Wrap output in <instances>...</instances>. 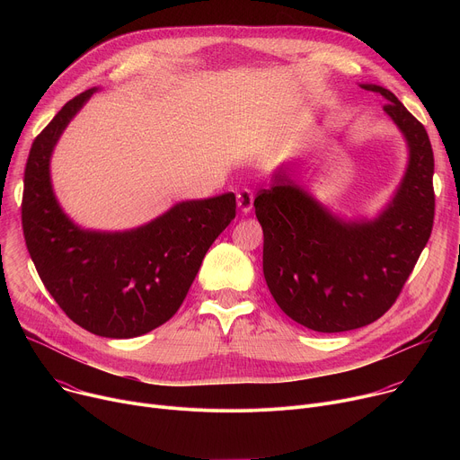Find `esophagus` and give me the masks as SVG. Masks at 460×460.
<instances>
[{
    "instance_id": "34e87169",
    "label": "esophagus",
    "mask_w": 460,
    "mask_h": 460,
    "mask_svg": "<svg viewBox=\"0 0 460 460\" xmlns=\"http://www.w3.org/2000/svg\"><path fill=\"white\" fill-rule=\"evenodd\" d=\"M252 200H254V194H252L251 189H240V190L236 192V204H238V208H240V211H242L243 215L251 213V209H252Z\"/></svg>"
}]
</instances>
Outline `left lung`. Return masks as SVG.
I'll list each match as a JSON object with an SVG mask.
<instances>
[{
  "mask_svg": "<svg viewBox=\"0 0 460 460\" xmlns=\"http://www.w3.org/2000/svg\"><path fill=\"white\" fill-rule=\"evenodd\" d=\"M360 87L385 98L384 111L410 149L387 208L373 220L344 222L295 183L289 167L254 199L268 288L289 318L318 333L349 332L380 318L401 295L433 227L435 160L424 125L391 91Z\"/></svg>",
  "mask_w": 460,
  "mask_h": 460,
  "instance_id": "left-lung-1",
  "label": "left lung"
}]
</instances>
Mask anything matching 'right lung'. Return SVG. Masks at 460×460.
Listing matches in <instances>:
<instances>
[{
	"label": "right lung",
	"instance_id": "right-lung-1",
	"mask_svg": "<svg viewBox=\"0 0 460 460\" xmlns=\"http://www.w3.org/2000/svg\"><path fill=\"white\" fill-rule=\"evenodd\" d=\"M94 91L65 103L32 142L22 224L36 271L63 313L94 335L133 339L178 311L208 249L234 218L236 199L226 192L180 202L123 233L85 231L73 224L56 200L49 164L63 128Z\"/></svg>",
	"mask_w": 460,
	"mask_h": 460
}]
</instances>
